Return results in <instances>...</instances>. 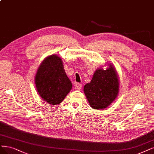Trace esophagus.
Masks as SVG:
<instances>
[{
	"label": "esophagus",
	"instance_id": "esophagus-1",
	"mask_svg": "<svg viewBox=\"0 0 154 154\" xmlns=\"http://www.w3.org/2000/svg\"><path fill=\"white\" fill-rule=\"evenodd\" d=\"M75 87H76V88H77V90H78V91H80V90H82V84H80V83H78V84H76V85H75Z\"/></svg>",
	"mask_w": 154,
	"mask_h": 154
}]
</instances>
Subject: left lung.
<instances>
[{
  "instance_id": "obj_1",
  "label": "left lung",
  "mask_w": 154,
  "mask_h": 154,
  "mask_svg": "<svg viewBox=\"0 0 154 154\" xmlns=\"http://www.w3.org/2000/svg\"><path fill=\"white\" fill-rule=\"evenodd\" d=\"M108 66L106 70L103 67L96 69L91 82L83 88L90 106L95 109L107 108L119 95L120 82L117 72L112 63Z\"/></svg>"
}]
</instances>
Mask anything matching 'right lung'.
Listing matches in <instances>:
<instances>
[{"label":"right lung","instance_id":"right-lung-1","mask_svg":"<svg viewBox=\"0 0 154 154\" xmlns=\"http://www.w3.org/2000/svg\"><path fill=\"white\" fill-rule=\"evenodd\" d=\"M35 84L40 97L52 105L59 104L72 88V83L57 55L48 56L41 63L35 75Z\"/></svg>","mask_w":154,"mask_h":154}]
</instances>
